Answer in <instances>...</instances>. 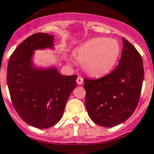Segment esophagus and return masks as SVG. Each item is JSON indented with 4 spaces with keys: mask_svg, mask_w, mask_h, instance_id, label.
Listing matches in <instances>:
<instances>
[{
    "mask_svg": "<svg viewBox=\"0 0 154 154\" xmlns=\"http://www.w3.org/2000/svg\"><path fill=\"white\" fill-rule=\"evenodd\" d=\"M77 83L78 84V85H82L83 83V78L82 77H77Z\"/></svg>",
    "mask_w": 154,
    "mask_h": 154,
    "instance_id": "1",
    "label": "esophagus"
}]
</instances>
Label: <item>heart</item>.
Wrapping results in <instances>:
<instances>
[{
  "instance_id": "b5f03b06",
  "label": "heart",
  "mask_w": 154,
  "mask_h": 154,
  "mask_svg": "<svg viewBox=\"0 0 154 154\" xmlns=\"http://www.w3.org/2000/svg\"><path fill=\"white\" fill-rule=\"evenodd\" d=\"M119 54L120 45L118 41L97 37L78 47L74 55L89 75L100 77L112 70Z\"/></svg>"
}]
</instances>
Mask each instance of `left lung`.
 I'll return each instance as SVG.
<instances>
[{"label": "left lung", "mask_w": 154, "mask_h": 154, "mask_svg": "<svg viewBox=\"0 0 154 154\" xmlns=\"http://www.w3.org/2000/svg\"><path fill=\"white\" fill-rule=\"evenodd\" d=\"M123 49L118 65L98 79L84 78L86 107L94 123L112 127L123 122L135 112L144 80L141 55L122 37Z\"/></svg>", "instance_id": "obj_1"}]
</instances>
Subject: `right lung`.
Wrapping results in <instances>:
<instances>
[{"mask_svg": "<svg viewBox=\"0 0 154 154\" xmlns=\"http://www.w3.org/2000/svg\"><path fill=\"white\" fill-rule=\"evenodd\" d=\"M53 36L37 32L24 40L10 57L7 84L19 117L31 126L45 129L61 119L66 102L76 86L77 75L62 76L56 68H32V51L53 46Z\"/></svg>", "mask_w": 154, "mask_h": 154, "instance_id": "obj_1", "label": "right lung"}]
</instances>
